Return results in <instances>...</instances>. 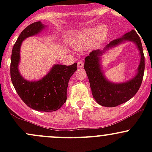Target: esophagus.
I'll return each mask as SVG.
<instances>
[{
	"instance_id": "obj_1",
	"label": "esophagus",
	"mask_w": 152,
	"mask_h": 152,
	"mask_svg": "<svg viewBox=\"0 0 152 152\" xmlns=\"http://www.w3.org/2000/svg\"><path fill=\"white\" fill-rule=\"evenodd\" d=\"M83 65H84V62H77V66L79 67H83Z\"/></svg>"
}]
</instances>
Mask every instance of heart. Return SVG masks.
Listing matches in <instances>:
<instances>
[{
  "mask_svg": "<svg viewBox=\"0 0 152 152\" xmlns=\"http://www.w3.org/2000/svg\"><path fill=\"white\" fill-rule=\"evenodd\" d=\"M107 34V28L104 26L86 29L76 35L72 44L76 48H84L91 45L94 41L98 43L102 42L104 40Z\"/></svg>",
  "mask_w": 152,
  "mask_h": 152,
  "instance_id": "heart-1",
  "label": "heart"
}]
</instances>
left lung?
<instances>
[{
  "label": "left lung",
  "mask_w": 152,
  "mask_h": 152,
  "mask_svg": "<svg viewBox=\"0 0 152 152\" xmlns=\"http://www.w3.org/2000/svg\"><path fill=\"white\" fill-rule=\"evenodd\" d=\"M124 40L132 41L136 43L141 55L137 74L129 82L113 84L105 79L100 66V56L104 53V50H93L85 59V70L88 76L93 98L98 104L104 107H113L125 103L137 93L142 84L145 69V56L140 38L135 31H131L124 34L123 37L112 41L106 48L115 46Z\"/></svg>",
  "instance_id": "1"
}]
</instances>
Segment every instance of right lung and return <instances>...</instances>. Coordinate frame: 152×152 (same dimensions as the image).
<instances>
[{
  "label": "right lung",
  "instance_id": "obj_1",
  "mask_svg": "<svg viewBox=\"0 0 152 152\" xmlns=\"http://www.w3.org/2000/svg\"><path fill=\"white\" fill-rule=\"evenodd\" d=\"M43 28L44 26L38 21L30 24L21 32L12 48L10 75L18 96L28 107L37 111L53 112L59 110L66 102L68 82L77 70V63L71 65H55L43 79L37 82L25 80L18 69L23 40L37 34Z\"/></svg>",
  "mask_w": 152,
  "mask_h": 152
}]
</instances>
